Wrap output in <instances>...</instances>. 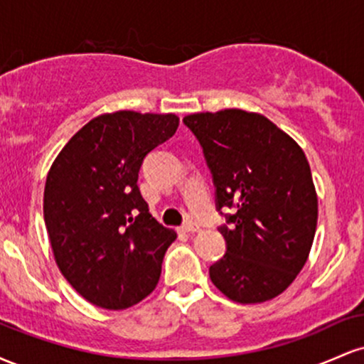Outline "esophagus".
Masks as SVG:
<instances>
[{
	"mask_svg": "<svg viewBox=\"0 0 364 364\" xmlns=\"http://www.w3.org/2000/svg\"><path fill=\"white\" fill-rule=\"evenodd\" d=\"M181 231L183 232H196V231H200V228L193 223H186L185 225H181Z\"/></svg>",
	"mask_w": 364,
	"mask_h": 364,
	"instance_id": "obj_1",
	"label": "esophagus"
}]
</instances>
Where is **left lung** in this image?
Segmentation results:
<instances>
[{
	"instance_id": "8db88e82",
	"label": "left lung",
	"mask_w": 364,
	"mask_h": 364,
	"mask_svg": "<svg viewBox=\"0 0 364 364\" xmlns=\"http://www.w3.org/2000/svg\"><path fill=\"white\" fill-rule=\"evenodd\" d=\"M203 149L215 186L225 255L208 274L236 303H263L284 292L310 255L318 200L306 156L265 116L241 109L183 119ZM223 214V212H220Z\"/></svg>"
}]
</instances>
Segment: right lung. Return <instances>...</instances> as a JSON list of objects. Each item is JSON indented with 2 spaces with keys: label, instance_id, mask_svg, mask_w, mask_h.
I'll return each instance as SVG.
<instances>
[{
  "label": "right lung",
  "instance_id": "obj_1",
  "mask_svg": "<svg viewBox=\"0 0 364 364\" xmlns=\"http://www.w3.org/2000/svg\"><path fill=\"white\" fill-rule=\"evenodd\" d=\"M178 124L176 114H101L75 133L49 169L44 220L54 260L95 306L124 310L156 289L176 232L150 215L136 181L145 156Z\"/></svg>",
  "mask_w": 364,
  "mask_h": 364
}]
</instances>
